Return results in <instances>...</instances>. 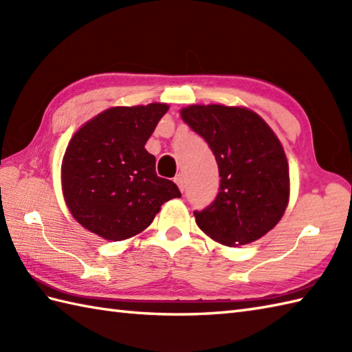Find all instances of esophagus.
Returning <instances> with one entry per match:
<instances>
[{"instance_id":"1","label":"esophagus","mask_w":352,"mask_h":352,"mask_svg":"<svg viewBox=\"0 0 352 352\" xmlns=\"http://www.w3.org/2000/svg\"><path fill=\"white\" fill-rule=\"evenodd\" d=\"M175 183H177V186H178V189H180L182 192L184 190V188H186V178H184V175L183 174H178L177 177H175V180H174Z\"/></svg>"}]
</instances>
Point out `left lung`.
<instances>
[{"label": "left lung", "mask_w": 352, "mask_h": 352, "mask_svg": "<svg viewBox=\"0 0 352 352\" xmlns=\"http://www.w3.org/2000/svg\"><path fill=\"white\" fill-rule=\"evenodd\" d=\"M218 162L221 186L213 203L193 212L198 227L227 246L246 245L271 231L289 203V163L278 138L245 107L221 104L182 109Z\"/></svg>", "instance_id": "obj_1"}]
</instances>
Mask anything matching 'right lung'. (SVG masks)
Instances as JSON below:
<instances>
[{"label": "right lung", "mask_w": 352, "mask_h": 352, "mask_svg": "<svg viewBox=\"0 0 352 352\" xmlns=\"http://www.w3.org/2000/svg\"><path fill=\"white\" fill-rule=\"evenodd\" d=\"M168 104L111 107L74 134L62 162V189L71 214L106 241L139 234L162 204L180 198L177 184L155 172L145 149Z\"/></svg>", "instance_id": "right-lung-1"}]
</instances>
